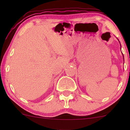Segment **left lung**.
<instances>
[{"mask_svg":"<svg viewBox=\"0 0 130 130\" xmlns=\"http://www.w3.org/2000/svg\"><path fill=\"white\" fill-rule=\"evenodd\" d=\"M123 58H124V56H123Z\"/></svg>","mask_w":130,"mask_h":130,"instance_id":"8db88e82","label":"left lung"}]
</instances>
